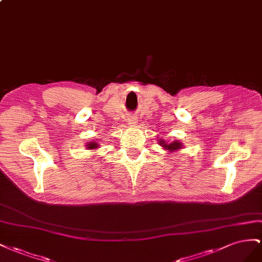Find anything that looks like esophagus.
Listing matches in <instances>:
<instances>
[{
	"label": "esophagus",
	"mask_w": 262,
	"mask_h": 262,
	"mask_svg": "<svg viewBox=\"0 0 262 262\" xmlns=\"http://www.w3.org/2000/svg\"><path fill=\"white\" fill-rule=\"evenodd\" d=\"M137 121H138V119H137L136 116H129V117H127V122H128V125H129V126L136 125Z\"/></svg>",
	"instance_id": "34e87169"
}]
</instances>
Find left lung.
<instances>
[{"instance_id": "obj_1", "label": "left lung", "mask_w": 262, "mask_h": 262, "mask_svg": "<svg viewBox=\"0 0 262 262\" xmlns=\"http://www.w3.org/2000/svg\"><path fill=\"white\" fill-rule=\"evenodd\" d=\"M160 145L164 148V149H167V150H169V151H177L178 149H181V147H182V144L181 143H179V141H172V143L171 144H167V143H164V140H160Z\"/></svg>"}]
</instances>
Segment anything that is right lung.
<instances>
[{"label":"right lung","mask_w":262,"mask_h":262,"mask_svg":"<svg viewBox=\"0 0 262 262\" xmlns=\"http://www.w3.org/2000/svg\"><path fill=\"white\" fill-rule=\"evenodd\" d=\"M86 147H88V149H95V148H98L99 146H98V144H95L94 141H92V143H88Z\"/></svg>","instance_id":"right-lung-1"}]
</instances>
